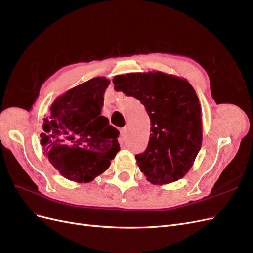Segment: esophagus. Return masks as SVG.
Instances as JSON below:
<instances>
[{
	"label": "esophagus",
	"instance_id": "1",
	"mask_svg": "<svg viewBox=\"0 0 253 253\" xmlns=\"http://www.w3.org/2000/svg\"><path fill=\"white\" fill-rule=\"evenodd\" d=\"M120 134H121L122 138H125V137L127 135V128L126 127H122L121 131H120Z\"/></svg>",
	"mask_w": 253,
	"mask_h": 253
}]
</instances>
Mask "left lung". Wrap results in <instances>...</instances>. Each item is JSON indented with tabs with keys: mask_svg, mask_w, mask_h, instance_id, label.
Wrapping results in <instances>:
<instances>
[{
	"mask_svg": "<svg viewBox=\"0 0 253 253\" xmlns=\"http://www.w3.org/2000/svg\"><path fill=\"white\" fill-rule=\"evenodd\" d=\"M115 89L144 105L151 120L147 149L137 154L140 171L153 185L182 178L202 147V108L192 85L163 72L115 76Z\"/></svg>",
	"mask_w": 253,
	"mask_h": 253,
	"instance_id": "1",
	"label": "left lung"
}]
</instances>
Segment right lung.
Here are the masks:
<instances>
[{
	"label": "right lung",
	"mask_w": 253,
	"mask_h": 253,
	"mask_svg": "<svg viewBox=\"0 0 253 253\" xmlns=\"http://www.w3.org/2000/svg\"><path fill=\"white\" fill-rule=\"evenodd\" d=\"M110 80L96 77L68 89L52 102L43 122L41 144L50 164L65 178L89 182L119 152L117 128L101 116Z\"/></svg>",
	"instance_id": "1"
}]
</instances>
